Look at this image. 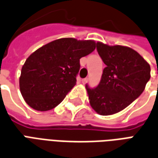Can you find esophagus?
Listing matches in <instances>:
<instances>
[{
  "instance_id": "esophagus-1",
  "label": "esophagus",
  "mask_w": 158,
  "mask_h": 158,
  "mask_svg": "<svg viewBox=\"0 0 158 158\" xmlns=\"http://www.w3.org/2000/svg\"><path fill=\"white\" fill-rule=\"evenodd\" d=\"M87 82H88V79H87V78L82 79V83L84 84V85H85V84H86Z\"/></svg>"
}]
</instances>
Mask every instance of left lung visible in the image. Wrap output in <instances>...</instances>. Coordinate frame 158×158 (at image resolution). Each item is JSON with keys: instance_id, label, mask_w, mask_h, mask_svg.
<instances>
[{"instance_id": "obj_1", "label": "left lung", "mask_w": 158, "mask_h": 158, "mask_svg": "<svg viewBox=\"0 0 158 158\" xmlns=\"http://www.w3.org/2000/svg\"><path fill=\"white\" fill-rule=\"evenodd\" d=\"M96 49L106 67L98 86L86 85V89L94 111L107 116L123 110L141 95L151 78V67L128 46L97 42Z\"/></svg>"}]
</instances>
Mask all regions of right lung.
Listing matches in <instances>:
<instances>
[{
	"instance_id": "right-lung-1",
	"label": "right lung",
	"mask_w": 158,
	"mask_h": 158,
	"mask_svg": "<svg viewBox=\"0 0 158 158\" xmlns=\"http://www.w3.org/2000/svg\"><path fill=\"white\" fill-rule=\"evenodd\" d=\"M95 49V40L62 38L33 52L26 59L19 78V88L26 103L40 112L60 104L76 85L79 59Z\"/></svg>"
}]
</instances>
